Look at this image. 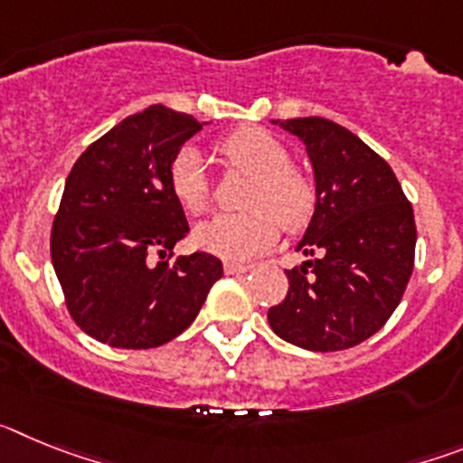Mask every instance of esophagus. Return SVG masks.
<instances>
[{"label":"esophagus","mask_w":463,"mask_h":463,"mask_svg":"<svg viewBox=\"0 0 463 463\" xmlns=\"http://www.w3.org/2000/svg\"><path fill=\"white\" fill-rule=\"evenodd\" d=\"M252 264H239V261H224V273H245L250 271Z\"/></svg>","instance_id":"esophagus-1"}]
</instances>
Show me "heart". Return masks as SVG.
Returning <instances> with one entry per match:
<instances>
[{"mask_svg": "<svg viewBox=\"0 0 463 463\" xmlns=\"http://www.w3.org/2000/svg\"><path fill=\"white\" fill-rule=\"evenodd\" d=\"M220 155L232 169L250 175L239 215H222L202 224L194 241L203 250L229 260H243L267 250L285 232H298L315 213V183L304 169L289 162L288 148L261 127H241L220 141ZM169 190L175 203L202 218L211 208L203 162L194 148H183L171 159Z\"/></svg>", "mask_w": 463, "mask_h": 463, "instance_id": "obj_1", "label": "heart"}]
</instances>
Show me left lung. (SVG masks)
Returning <instances> with one entry per match:
<instances>
[{
	"instance_id": "obj_1",
	"label": "left lung",
	"mask_w": 463,
	"mask_h": 463,
	"mask_svg": "<svg viewBox=\"0 0 463 463\" xmlns=\"http://www.w3.org/2000/svg\"><path fill=\"white\" fill-rule=\"evenodd\" d=\"M306 143L315 203L297 250L313 260L288 269L289 289L269 308L282 341L338 353L384 326L415 267V215L392 166L350 129L326 118L276 120Z\"/></svg>"
}]
</instances>
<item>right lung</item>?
Listing matches in <instances>:
<instances>
[{
    "label": "right lung",
    "mask_w": 463,
    "mask_h": 463,
    "mask_svg": "<svg viewBox=\"0 0 463 463\" xmlns=\"http://www.w3.org/2000/svg\"><path fill=\"white\" fill-rule=\"evenodd\" d=\"M199 129L187 113L150 106L90 143L69 174L51 257L71 320L99 343L165 345L194 322L222 278L211 252L164 260L190 232L169 190L171 159Z\"/></svg>",
    "instance_id": "1"
}]
</instances>
